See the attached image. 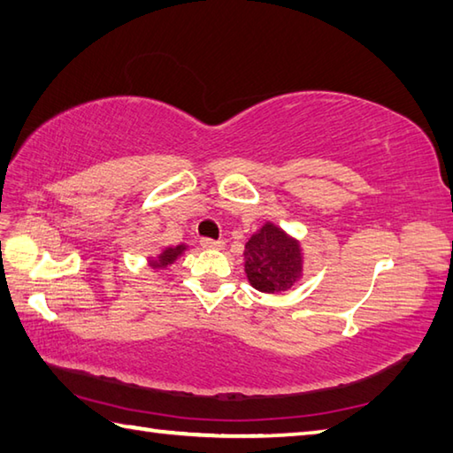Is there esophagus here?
<instances>
[{"mask_svg":"<svg viewBox=\"0 0 453 453\" xmlns=\"http://www.w3.org/2000/svg\"><path fill=\"white\" fill-rule=\"evenodd\" d=\"M224 242H216V239H200L202 249H224Z\"/></svg>","mask_w":453,"mask_h":453,"instance_id":"34e87169","label":"esophagus"}]
</instances>
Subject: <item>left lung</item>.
Returning <instances> with one entry per match:
<instances>
[{
	"label": "left lung",
	"mask_w": 453,
	"mask_h": 453,
	"mask_svg": "<svg viewBox=\"0 0 453 453\" xmlns=\"http://www.w3.org/2000/svg\"><path fill=\"white\" fill-rule=\"evenodd\" d=\"M243 266L255 290L284 294L303 278L302 242L274 221H265L245 243Z\"/></svg>",
	"instance_id": "8db88e82"
}]
</instances>
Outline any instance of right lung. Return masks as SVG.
Instances as JSON below:
<instances>
[{"mask_svg": "<svg viewBox=\"0 0 453 453\" xmlns=\"http://www.w3.org/2000/svg\"><path fill=\"white\" fill-rule=\"evenodd\" d=\"M187 251H188V245H185V243L165 247V249H161L156 257H148V266L156 273L165 271L167 266L175 265L180 257H185Z\"/></svg>", "mask_w": 453, "mask_h": 453, "instance_id": "1", "label": "right lung"}]
</instances>
